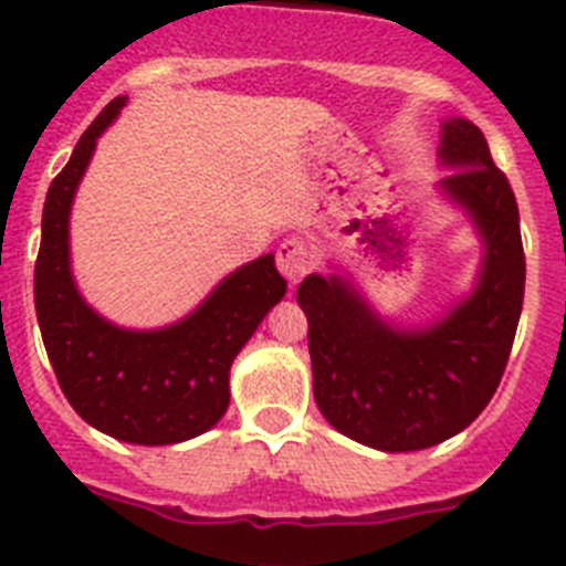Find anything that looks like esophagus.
<instances>
[{"instance_id": "esophagus-1", "label": "esophagus", "mask_w": 566, "mask_h": 566, "mask_svg": "<svg viewBox=\"0 0 566 566\" xmlns=\"http://www.w3.org/2000/svg\"><path fill=\"white\" fill-rule=\"evenodd\" d=\"M277 269L289 283H301L312 269H315V254L303 243L301 237H286L277 245Z\"/></svg>"}]
</instances>
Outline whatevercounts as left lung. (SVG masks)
<instances>
[{
  "mask_svg": "<svg viewBox=\"0 0 566 566\" xmlns=\"http://www.w3.org/2000/svg\"><path fill=\"white\" fill-rule=\"evenodd\" d=\"M441 163L452 168L441 191L467 209L484 240L470 297L412 332L380 321L337 274H308L297 289L317 409L337 432L384 452L434 447L484 412L510 360L524 303L518 206L481 128L447 119Z\"/></svg>",
  "mask_w": 566,
  "mask_h": 566,
  "instance_id": "left-lung-1",
  "label": "left lung"
}]
</instances>
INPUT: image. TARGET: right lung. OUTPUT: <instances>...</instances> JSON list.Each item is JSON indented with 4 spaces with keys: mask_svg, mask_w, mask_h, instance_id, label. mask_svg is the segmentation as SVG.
Listing matches in <instances>:
<instances>
[{
    "mask_svg": "<svg viewBox=\"0 0 566 566\" xmlns=\"http://www.w3.org/2000/svg\"><path fill=\"white\" fill-rule=\"evenodd\" d=\"M123 105L125 96L105 105L48 188L33 301L56 380L82 421L117 441L163 447L197 438L223 418L231 364L283 301L286 280L274 254H263L231 272L180 323L151 332L119 329L82 301L67 249L71 202L96 137Z\"/></svg>",
    "mask_w": 566,
    "mask_h": 566,
    "instance_id": "1",
    "label": "right lung"
}]
</instances>
